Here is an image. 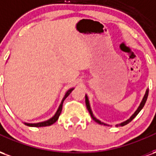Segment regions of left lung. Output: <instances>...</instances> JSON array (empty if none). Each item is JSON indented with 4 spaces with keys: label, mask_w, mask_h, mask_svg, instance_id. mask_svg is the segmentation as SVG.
<instances>
[{
    "label": "left lung",
    "mask_w": 156,
    "mask_h": 156,
    "mask_svg": "<svg viewBox=\"0 0 156 156\" xmlns=\"http://www.w3.org/2000/svg\"><path fill=\"white\" fill-rule=\"evenodd\" d=\"M148 94H149V89H146V92H145V94H144V98H143V99H142V101H141L140 105V106L138 107V108L136 109V111L134 112L133 115H131L130 118L129 119H127V120L124 121V122H122V123H120V124H116V126H124V125H125V124H129V122H131V121L134 119V118L136 117V115L140 112V110L143 108V107L144 106V105H145V102H146V100H147V98H148ZM85 103H86V106H87V108H88V112H89V114H90V115H91L92 119H94V120L95 121V122H97L98 124H104V125H108L107 124H105V123H103V122H101L100 120H98L97 118L95 117L94 115V114H93V112H92V109H91V107H90V105H89V101H88V96H87V94L85 95Z\"/></svg>",
    "instance_id": "8db88e82"
}]
</instances>
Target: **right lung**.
<instances>
[{
	"label": "right lung",
	"mask_w": 156,
	"mask_h": 156,
	"mask_svg": "<svg viewBox=\"0 0 156 156\" xmlns=\"http://www.w3.org/2000/svg\"><path fill=\"white\" fill-rule=\"evenodd\" d=\"M74 89V88H72L70 89H68V91L66 92V94H65L64 97L62 98V100L61 104L59 105V107H58V110L56 112V114H55L51 119H49L48 120L43 121V122H40V123H35V124H30V123H24L25 125L27 126H29V127H44V126H49V125H51L52 124H54L56 121L58 120V118L61 115V112H62V104H63V101H64L66 98L68 97V95L71 94V92L73 91Z\"/></svg>",
	"instance_id": "obj_1"
}]
</instances>
